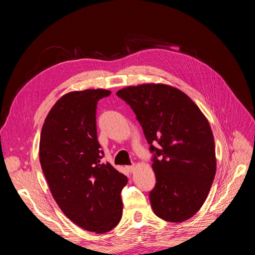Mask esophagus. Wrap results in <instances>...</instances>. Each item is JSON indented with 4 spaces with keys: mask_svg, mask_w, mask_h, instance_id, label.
Returning a JSON list of instances; mask_svg holds the SVG:
<instances>
[{
    "mask_svg": "<svg viewBox=\"0 0 255 255\" xmlns=\"http://www.w3.org/2000/svg\"><path fill=\"white\" fill-rule=\"evenodd\" d=\"M127 169L128 170V172L132 173L135 170V165H130V166H127Z\"/></svg>",
    "mask_w": 255,
    "mask_h": 255,
    "instance_id": "esophagus-1",
    "label": "esophagus"
}]
</instances>
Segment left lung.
I'll list each match as a JSON object with an SVG mask.
<instances>
[{
    "label": "left lung",
    "mask_w": 255,
    "mask_h": 255,
    "mask_svg": "<svg viewBox=\"0 0 255 255\" xmlns=\"http://www.w3.org/2000/svg\"><path fill=\"white\" fill-rule=\"evenodd\" d=\"M116 95L133 110L150 144L154 213L169 222L189 219L203 205L216 173L210 123L189 97L167 85L130 86Z\"/></svg>",
    "instance_id": "8db88e82"
}]
</instances>
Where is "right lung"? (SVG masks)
Wrapping results in <instances>:
<instances>
[{
    "mask_svg": "<svg viewBox=\"0 0 255 255\" xmlns=\"http://www.w3.org/2000/svg\"><path fill=\"white\" fill-rule=\"evenodd\" d=\"M112 92L73 91L61 97L44 120L39 159L56 203L79 227L106 233L122 217L128 177L109 163L97 135V104Z\"/></svg>",
    "mask_w": 255,
    "mask_h": 255,
    "instance_id": "obj_1",
    "label": "right lung"
}]
</instances>
